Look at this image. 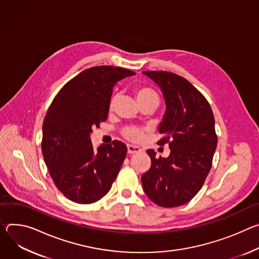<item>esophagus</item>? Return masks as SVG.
<instances>
[{
  "label": "esophagus",
  "mask_w": 259,
  "mask_h": 259,
  "mask_svg": "<svg viewBox=\"0 0 259 259\" xmlns=\"http://www.w3.org/2000/svg\"><path fill=\"white\" fill-rule=\"evenodd\" d=\"M141 151V149L134 145H127V153L128 154H137Z\"/></svg>",
  "instance_id": "34e87169"
}]
</instances>
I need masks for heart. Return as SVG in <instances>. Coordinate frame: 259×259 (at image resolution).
Returning <instances> with one entry per match:
<instances>
[{"label": "heart", "mask_w": 259, "mask_h": 259, "mask_svg": "<svg viewBox=\"0 0 259 259\" xmlns=\"http://www.w3.org/2000/svg\"><path fill=\"white\" fill-rule=\"evenodd\" d=\"M135 96L139 102V104L144 103H150L153 104L155 107H157L160 103V97L158 93L153 90L150 86L145 85H139L135 89ZM115 102H116V96L111 98L109 103V109L112 110L114 108ZM123 136L133 142H139L144 137V131L139 128H127L123 132Z\"/></svg>", "instance_id": "obj_1"}]
</instances>
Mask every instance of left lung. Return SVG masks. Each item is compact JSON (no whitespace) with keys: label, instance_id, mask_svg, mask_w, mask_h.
<instances>
[{"label":"left lung","instance_id":"8db88e82","mask_svg":"<svg viewBox=\"0 0 259 259\" xmlns=\"http://www.w3.org/2000/svg\"><path fill=\"white\" fill-rule=\"evenodd\" d=\"M160 88L166 111L158 131L157 144H168L169 155L151 158L142 175L147 196L160 207L174 208L188 203L203 187L212 167L217 146L215 119L207 99L185 78L165 71H144Z\"/></svg>","mask_w":259,"mask_h":259}]
</instances>
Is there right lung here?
<instances>
[{"label": "right lung", "instance_id": "right-lung-1", "mask_svg": "<svg viewBox=\"0 0 259 259\" xmlns=\"http://www.w3.org/2000/svg\"><path fill=\"white\" fill-rule=\"evenodd\" d=\"M136 73L120 67L86 69L53 99L43 121L42 153L50 177L67 198L93 204L116 179L127 147L120 141L94 148L90 135L108 117L113 86Z\"/></svg>", "mask_w": 259, "mask_h": 259}]
</instances>
